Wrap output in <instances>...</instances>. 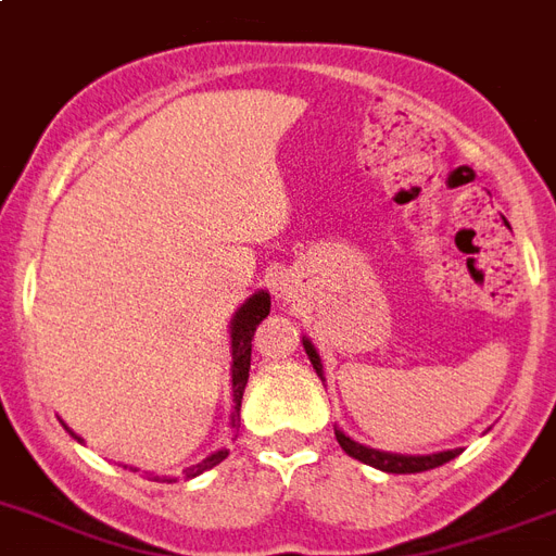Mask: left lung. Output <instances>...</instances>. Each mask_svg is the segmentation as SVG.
Instances as JSON below:
<instances>
[{
    "mask_svg": "<svg viewBox=\"0 0 556 556\" xmlns=\"http://www.w3.org/2000/svg\"><path fill=\"white\" fill-rule=\"evenodd\" d=\"M303 346H306V355L315 372L324 379V364H320V355H317L315 344L303 338ZM334 438L341 443L346 455L355 457V460H362V464H370L381 472H396V476H408V472H426V469H434V466L448 464L452 457L460 455V448H448V452H438V455H393V452H379V448L362 446V443H355L353 438H346L344 431L334 429Z\"/></svg>",
    "mask_w": 556,
    "mask_h": 556,
    "instance_id": "left-lung-1",
    "label": "left lung"
}]
</instances>
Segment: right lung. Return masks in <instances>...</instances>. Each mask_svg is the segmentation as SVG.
Instances as JSON below:
<instances>
[{"instance_id": "obj_1", "label": "right lung", "mask_w": 556, "mask_h": 556, "mask_svg": "<svg viewBox=\"0 0 556 556\" xmlns=\"http://www.w3.org/2000/svg\"><path fill=\"white\" fill-rule=\"evenodd\" d=\"M270 312V294L268 291H256L253 296L244 300V306L236 312L230 324V341H232V429L239 426V410H241V396H244V388H248V376H250V341H253V332H256V326L268 317ZM72 434V431H70ZM75 438V434H72ZM80 440V438H75ZM230 455V448H218V452H212L210 457H203L201 464L186 466V478H194L212 469V466H218L224 457Z\"/></svg>"}]
</instances>
